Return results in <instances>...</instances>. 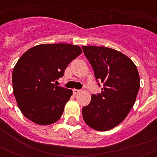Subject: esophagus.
I'll return each instance as SVG.
<instances>
[{
  "label": "esophagus",
  "instance_id": "34e87169",
  "mask_svg": "<svg viewBox=\"0 0 157 157\" xmlns=\"http://www.w3.org/2000/svg\"><path fill=\"white\" fill-rule=\"evenodd\" d=\"M72 91H73L74 94H77L81 92V90H76V89H73V90H72Z\"/></svg>",
  "mask_w": 157,
  "mask_h": 157
}]
</instances>
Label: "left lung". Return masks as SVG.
I'll use <instances>...</instances> for the list:
<instances>
[{
    "label": "left lung",
    "instance_id": "obj_1",
    "mask_svg": "<svg viewBox=\"0 0 157 157\" xmlns=\"http://www.w3.org/2000/svg\"><path fill=\"white\" fill-rule=\"evenodd\" d=\"M94 72L101 93L93 94L82 108L84 121L92 129L106 131L123 121L139 92V75L135 64L122 53L105 46H82Z\"/></svg>",
    "mask_w": 157,
    "mask_h": 157
}]
</instances>
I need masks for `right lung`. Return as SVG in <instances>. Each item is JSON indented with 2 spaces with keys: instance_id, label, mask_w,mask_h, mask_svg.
I'll list each match as a JSON object with an SVG mask.
<instances>
[{
  "instance_id": "1",
  "label": "right lung",
  "mask_w": 157,
  "mask_h": 157,
  "mask_svg": "<svg viewBox=\"0 0 157 157\" xmlns=\"http://www.w3.org/2000/svg\"><path fill=\"white\" fill-rule=\"evenodd\" d=\"M77 45L43 44L27 50L12 73L13 94L23 116L36 124H50L63 112L71 90L57 86L67 67L81 54Z\"/></svg>"
}]
</instances>
